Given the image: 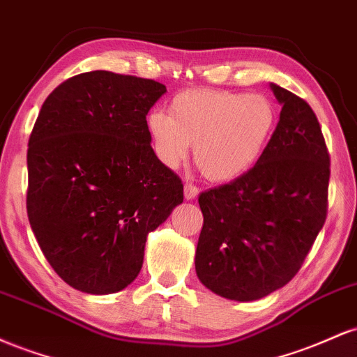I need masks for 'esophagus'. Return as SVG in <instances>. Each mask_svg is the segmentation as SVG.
<instances>
[{
	"mask_svg": "<svg viewBox=\"0 0 357 357\" xmlns=\"http://www.w3.org/2000/svg\"><path fill=\"white\" fill-rule=\"evenodd\" d=\"M199 188L192 183H186L184 184V198L186 199H195L198 196Z\"/></svg>",
	"mask_w": 357,
	"mask_h": 357,
	"instance_id": "esophagus-1",
	"label": "esophagus"
}]
</instances>
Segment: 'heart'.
I'll return each mask as SVG.
<instances>
[{
  "label": "heart",
  "instance_id": "obj_1",
  "mask_svg": "<svg viewBox=\"0 0 357 357\" xmlns=\"http://www.w3.org/2000/svg\"><path fill=\"white\" fill-rule=\"evenodd\" d=\"M169 114L154 110L147 130L154 153L178 167L195 146V165L206 179L227 183L260 161L277 129V105L264 93L192 89L178 93Z\"/></svg>",
  "mask_w": 357,
  "mask_h": 357
}]
</instances>
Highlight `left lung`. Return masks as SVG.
<instances>
[{
  "instance_id": "obj_1",
  "label": "left lung",
  "mask_w": 357,
  "mask_h": 357,
  "mask_svg": "<svg viewBox=\"0 0 357 357\" xmlns=\"http://www.w3.org/2000/svg\"><path fill=\"white\" fill-rule=\"evenodd\" d=\"M282 104L270 144L252 169L199 195L196 273L231 301H257L289 284L327 216L331 159L304 99L270 85Z\"/></svg>"
}]
</instances>
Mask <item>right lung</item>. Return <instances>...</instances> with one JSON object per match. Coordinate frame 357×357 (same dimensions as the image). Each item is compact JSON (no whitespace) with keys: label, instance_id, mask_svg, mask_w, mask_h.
Masks as SVG:
<instances>
[{"label":"right lung","instance_id":"right-lung-1","mask_svg":"<svg viewBox=\"0 0 357 357\" xmlns=\"http://www.w3.org/2000/svg\"><path fill=\"white\" fill-rule=\"evenodd\" d=\"M165 92L155 80L93 70L43 102L28 141L26 211L45 258L73 289H126L141 272L147 233L183 203L181 179L147 130Z\"/></svg>","mask_w":357,"mask_h":357}]
</instances>
